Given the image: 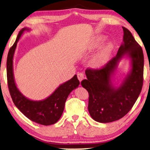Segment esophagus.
<instances>
[{
	"instance_id": "obj_1",
	"label": "esophagus",
	"mask_w": 150,
	"mask_h": 150,
	"mask_svg": "<svg viewBox=\"0 0 150 150\" xmlns=\"http://www.w3.org/2000/svg\"><path fill=\"white\" fill-rule=\"evenodd\" d=\"M78 78L79 81H80L81 82V81L84 79L83 74H82V73H78Z\"/></svg>"
}]
</instances>
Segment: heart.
I'll return each mask as SVG.
<instances>
[{
	"mask_svg": "<svg viewBox=\"0 0 150 150\" xmlns=\"http://www.w3.org/2000/svg\"><path fill=\"white\" fill-rule=\"evenodd\" d=\"M106 40V38L103 36H97L91 41V44L87 47V50L90 52H93L100 49ZM113 50H114V45L112 42H108L104 45L103 47L91 58V65L97 68H100L105 65L109 60Z\"/></svg>",
	"mask_w": 150,
	"mask_h": 150,
	"instance_id": "heart-1",
	"label": "heart"
}]
</instances>
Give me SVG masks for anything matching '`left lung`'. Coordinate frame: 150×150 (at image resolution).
<instances>
[{
	"label": "left lung",
	"mask_w": 150,
	"mask_h": 150,
	"mask_svg": "<svg viewBox=\"0 0 150 150\" xmlns=\"http://www.w3.org/2000/svg\"><path fill=\"white\" fill-rule=\"evenodd\" d=\"M123 40L115 57L100 69L86 70V80L81 81L88 91L89 114L99 123H110L122 118L131 110L142 90L144 54L142 47L125 27ZM130 59L131 69L120 86L115 87L112 78L123 58Z\"/></svg>",
	"instance_id": "8db88e82"
}]
</instances>
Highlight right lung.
Here are the masks:
<instances>
[{
  "label": "right lung",
  "mask_w": 150,
  "mask_h": 150,
  "mask_svg": "<svg viewBox=\"0 0 150 150\" xmlns=\"http://www.w3.org/2000/svg\"><path fill=\"white\" fill-rule=\"evenodd\" d=\"M30 30L23 28L19 31L16 40L9 50L7 57V80L11 97L14 104L25 116L34 122L43 125H50L60 119L64 108V104L72 91L77 88L80 81L77 76L61 84L52 95L41 100H33L22 94L16 86L14 79L13 59L17 44L25 31Z\"/></svg>",
  "instance_id": "1"
}]
</instances>
